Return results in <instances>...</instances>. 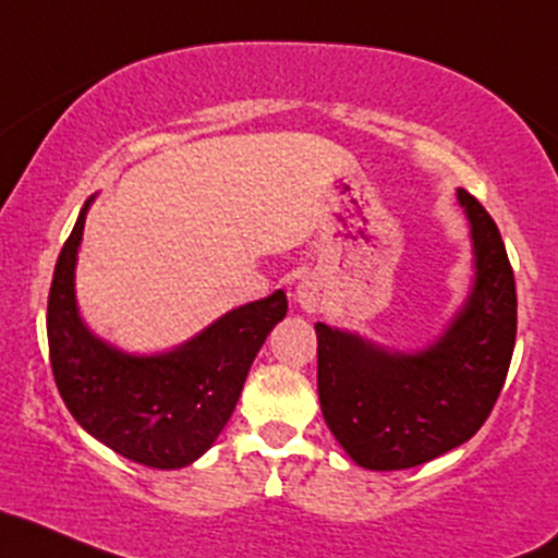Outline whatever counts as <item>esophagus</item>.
Wrapping results in <instances>:
<instances>
[{
	"instance_id": "esophagus-1",
	"label": "esophagus",
	"mask_w": 558,
	"mask_h": 558,
	"mask_svg": "<svg viewBox=\"0 0 558 558\" xmlns=\"http://www.w3.org/2000/svg\"><path fill=\"white\" fill-rule=\"evenodd\" d=\"M296 302H299V307H302L304 312H310V315L323 312V307H326V289H323L315 278L299 280Z\"/></svg>"
}]
</instances>
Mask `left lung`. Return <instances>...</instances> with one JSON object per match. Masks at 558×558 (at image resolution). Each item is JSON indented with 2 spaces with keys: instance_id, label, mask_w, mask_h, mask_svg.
<instances>
[{
  "instance_id": "8db88e82",
  "label": "left lung",
  "mask_w": 558,
  "mask_h": 558,
  "mask_svg": "<svg viewBox=\"0 0 558 558\" xmlns=\"http://www.w3.org/2000/svg\"><path fill=\"white\" fill-rule=\"evenodd\" d=\"M474 280L442 333L389 349L357 330L315 323L323 418L357 466L400 471L434 461L480 432L504 389L517 339V286L480 201L458 187Z\"/></svg>"
}]
</instances>
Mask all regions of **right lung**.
Instances as JSON below:
<instances>
[{"instance_id":"1","label":"right lung","mask_w":558,"mask_h":558,"mask_svg":"<svg viewBox=\"0 0 558 558\" xmlns=\"http://www.w3.org/2000/svg\"><path fill=\"white\" fill-rule=\"evenodd\" d=\"M95 195L78 211L58 256L47 302V341L60 397L84 432L150 469H182L217 442L230 421L269 330L289 302L275 291L225 312L167 352L134 354L84 323L76 302V262Z\"/></svg>"}]
</instances>
